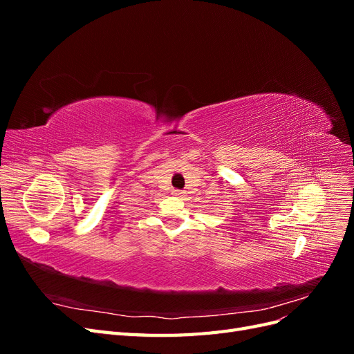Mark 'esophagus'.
Returning a JSON list of instances; mask_svg holds the SVG:
<instances>
[{
  "mask_svg": "<svg viewBox=\"0 0 354 354\" xmlns=\"http://www.w3.org/2000/svg\"><path fill=\"white\" fill-rule=\"evenodd\" d=\"M173 195L177 196V198L178 196H183V192H181V190H173Z\"/></svg>",
  "mask_w": 354,
  "mask_h": 354,
  "instance_id": "34e87169",
  "label": "esophagus"
}]
</instances>
